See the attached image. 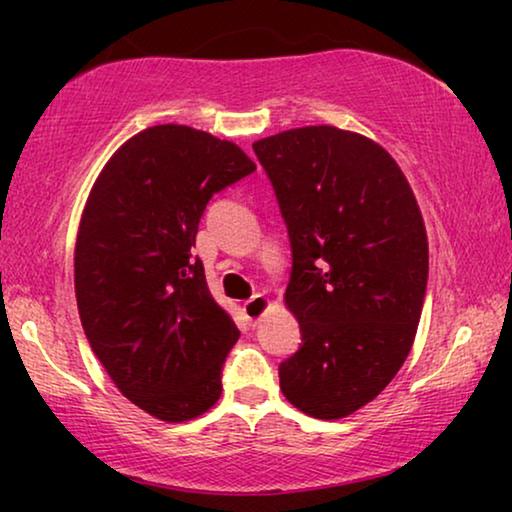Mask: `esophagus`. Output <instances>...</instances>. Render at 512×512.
Listing matches in <instances>:
<instances>
[{"label":"esophagus","instance_id":"esophagus-1","mask_svg":"<svg viewBox=\"0 0 512 512\" xmlns=\"http://www.w3.org/2000/svg\"><path fill=\"white\" fill-rule=\"evenodd\" d=\"M254 298H256V296H254V293H249V296H247V298H244V300H254Z\"/></svg>","mask_w":512,"mask_h":512}]
</instances>
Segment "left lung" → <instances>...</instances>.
Returning <instances> with one entry per match:
<instances>
[{"mask_svg":"<svg viewBox=\"0 0 512 512\" xmlns=\"http://www.w3.org/2000/svg\"><path fill=\"white\" fill-rule=\"evenodd\" d=\"M254 170L233 142L153 125L116 151L88 198L74 256L83 331L121 394L163 422L221 396L240 331L191 247L209 200Z\"/></svg>","mask_w":512,"mask_h":512,"instance_id":"8db88e82","label":"left lung"}]
</instances>
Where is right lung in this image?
I'll list each match as a JSON object with an SVG mask.
<instances>
[{"mask_svg":"<svg viewBox=\"0 0 512 512\" xmlns=\"http://www.w3.org/2000/svg\"><path fill=\"white\" fill-rule=\"evenodd\" d=\"M291 242L286 303L300 347L279 363L282 394L317 419L373 401L410 354L429 244L408 181L387 151L331 125L254 144Z\"/></svg>","mask_w":512,"mask_h":512,"instance_id":"obj_1","label":"right lung"}]
</instances>
